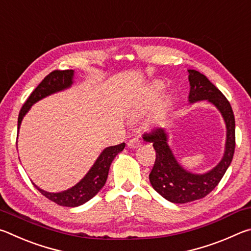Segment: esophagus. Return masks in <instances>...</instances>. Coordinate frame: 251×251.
Listing matches in <instances>:
<instances>
[{
	"instance_id": "34e87169",
	"label": "esophagus",
	"mask_w": 251,
	"mask_h": 251,
	"mask_svg": "<svg viewBox=\"0 0 251 251\" xmlns=\"http://www.w3.org/2000/svg\"><path fill=\"white\" fill-rule=\"evenodd\" d=\"M127 146L129 148H137L141 146V141L138 138H131L130 141L127 143Z\"/></svg>"
}]
</instances>
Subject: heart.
Instances as JSON below:
<instances>
[{"mask_svg": "<svg viewBox=\"0 0 251 251\" xmlns=\"http://www.w3.org/2000/svg\"><path fill=\"white\" fill-rule=\"evenodd\" d=\"M158 96H159V90H158V87H155L154 91H152V94H151V100H155Z\"/></svg>", "mask_w": 251, "mask_h": 251, "instance_id": "heart-1", "label": "heart"}]
</instances>
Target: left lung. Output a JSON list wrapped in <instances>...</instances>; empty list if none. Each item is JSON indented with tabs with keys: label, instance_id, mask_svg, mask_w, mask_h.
Wrapping results in <instances>:
<instances>
[{
	"label": "left lung",
	"instance_id": "1",
	"mask_svg": "<svg viewBox=\"0 0 251 251\" xmlns=\"http://www.w3.org/2000/svg\"><path fill=\"white\" fill-rule=\"evenodd\" d=\"M190 84L189 101L208 100L222 113L227 128L226 145L223 159L208 173L193 174L181 167L168 146L167 133L164 128L152 129L143 135L144 141L152 143L156 151L154 167L150 174V181L157 193L175 203H186L206 197L222 180L230 165L236 146L235 116L231 105L217 87L198 71L188 70Z\"/></svg>",
	"mask_w": 251,
	"mask_h": 251
}]
</instances>
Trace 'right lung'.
<instances>
[{
  "label": "right lung",
  "instance_id": "right-lung-1",
  "mask_svg": "<svg viewBox=\"0 0 251 251\" xmlns=\"http://www.w3.org/2000/svg\"><path fill=\"white\" fill-rule=\"evenodd\" d=\"M73 70L65 71H53L46 77L42 80L35 90L32 92V94L28 96V99L25 101L22 108L20 110L19 120H18V129H20L21 123H22L25 114L28 112L33 104L36 101L44 99L50 94H54L56 92H61L63 90L69 88L73 84ZM125 147V143H122L120 145L110 146L105 148L99 156V158L93 165L92 168L88 171L86 175L79 182H77L72 188L64 190L61 193H48L45 190L41 189L36 185H34L37 190L49 198L50 201H54L59 206L65 207H77L83 205L86 201H90L95 195L103 188L106 179L108 176V171L110 164L115 158L118 152H121Z\"/></svg>",
  "mask_w": 251,
  "mask_h": 251
}]
</instances>
